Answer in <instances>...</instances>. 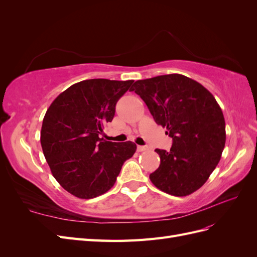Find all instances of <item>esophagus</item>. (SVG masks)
<instances>
[{
    "label": "esophagus",
    "instance_id": "esophagus-1",
    "mask_svg": "<svg viewBox=\"0 0 257 257\" xmlns=\"http://www.w3.org/2000/svg\"><path fill=\"white\" fill-rule=\"evenodd\" d=\"M148 150V147L147 146H137V151L138 152H143Z\"/></svg>",
    "mask_w": 257,
    "mask_h": 257
}]
</instances>
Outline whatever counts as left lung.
I'll list each match as a JSON object with an SVG mask.
<instances>
[{
  "mask_svg": "<svg viewBox=\"0 0 257 257\" xmlns=\"http://www.w3.org/2000/svg\"><path fill=\"white\" fill-rule=\"evenodd\" d=\"M135 91L154 121L173 138L170 151L155 149L160 167L151 182L174 196H186L205 184L220 162L226 141L220 105L204 85L180 74L137 80Z\"/></svg>",
  "mask_w": 257,
  "mask_h": 257,
  "instance_id": "left-lung-1",
  "label": "left lung"
}]
</instances>
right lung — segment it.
<instances>
[{
	"label": "right lung",
	"mask_w": 257,
	"mask_h": 257,
	"mask_svg": "<svg viewBox=\"0 0 257 257\" xmlns=\"http://www.w3.org/2000/svg\"><path fill=\"white\" fill-rule=\"evenodd\" d=\"M134 80L89 79L62 92L46 111L41 144L52 176L72 195L90 199L109 191L136 145L99 138L115 104Z\"/></svg>",
	"instance_id": "right-lung-1"
}]
</instances>
